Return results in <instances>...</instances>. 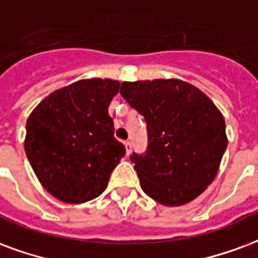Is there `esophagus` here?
<instances>
[{"instance_id": "34e87169", "label": "esophagus", "mask_w": 258, "mask_h": 258, "mask_svg": "<svg viewBox=\"0 0 258 258\" xmlns=\"http://www.w3.org/2000/svg\"><path fill=\"white\" fill-rule=\"evenodd\" d=\"M124 148H125V154L128 156V154L131 153V144H130L128 141H127V142H124Z\"/></svg>"}]
</instances>
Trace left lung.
Instances as JSON below:
<instances>
[{"instance_id":"left-lung-1","label":"left lung","mask_w":258,"mask_h":258,"mask_svg":"<svg viewBox=\"0 0 258 258\" xmlns=\"http://www.w3.org/2000/svg\"><path fill=\"white\" fill-rule=\"evenodd\" d=\"M120 94L148 124L146 153L131 156L145 194L165 207L196 200L216 177L226 152L220 110L180 79L123 82Z\"/></svg>"}]
</instances>
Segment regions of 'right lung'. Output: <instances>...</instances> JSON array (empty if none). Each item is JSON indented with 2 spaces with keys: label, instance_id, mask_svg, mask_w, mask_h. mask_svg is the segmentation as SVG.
<instances>
[{
  "label": "right lung",
  "instance_id": "obj_1",
  "mask_svg": "<svg viewBox=\"0 0 258 258\" xmlns=\"http://www.w3.org/2000/svg\"><path fill=\"white\" fill-rule=\"evenodd\" d=\"M120 83L82 79L53 91L27 119L24 150L38 180L53 197L83 204L105 191L125 154L108 113Z\"/></svg>",
  "mask_w": 258,
  "mask_h": 258
}]
</instances>
